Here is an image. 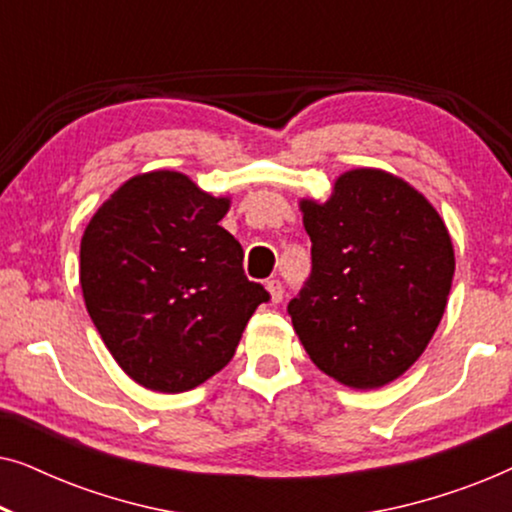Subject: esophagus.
<instances>
[{
	"label": "esophagus",
	"instance_id": "obj_1",
	"mask_svg": "<svg viewBox=\"0 0 512 512\" xmlns=\"http://www.w3.org/2000/svg\"><path fill=\"white\" fill-rule=\"evenodd\" d=\"M265 289L270 293V303H279V300L284 298V289L279 279H270V282H265Z\"/></svg>",
	"mask_w": 512,
	"mask_h": 512
}]
</instances>
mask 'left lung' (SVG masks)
Returning a JSON list of instances; mask_svg holds the SVG:
<instances>
[{
	"label": "left lung",
	"mask_w": 512,
	"mask_h": 512,
	"mask_svg": "<svg viewBox=\"0 0 512 512\" xmlns=\"http://www.w3.org/2000/svg\"><path fill=\"white\" fill-rule=\"evenodd\" d=\"M312 240L310 282L289 303L321 373L380 389L424 354L454 277L450 230L408 181L380 167L335 179L328 200L300 198Z\"/></svg>",
	"instance_id": "8db88e82"
}]
</instances>
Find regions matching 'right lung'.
I'll return each mask as SVG.
<instances>
[{"label": "right lung", "mask_w": 512, "mask_h": 512, "mask_svg": "<svg viewBox=\"0 0 512 512\" xmlns=\"http://www.w3.org/2000/svg\"><path fill=\"white\" fill-rule=\"evenodd\" d=\"M230 195L177 170L123 181L90 216L79 282L97 333L137 384L181 394L228 366L268 300L242 270L240 242L219 226Z\"/></svg>", "instance_id": "1"}]
</instances>
